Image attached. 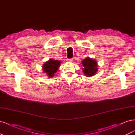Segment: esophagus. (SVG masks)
Returning a JSON list of instances; mask_svg holds the SVG:
<instances>
[{"instance_id": "esophagus-1", "label": "esophagus", "mask_w": 135, "mask_h": 135, "mask_svg": "<svg viewBox=\"0 0 135 135\" xmlns=\"http://www.w3.org/2000/svg\"><path fill=\"white\" fill-rule=\"evenodd\" d=\"M66 61L69 62H73V61H74V59H68L66 60Z\"/></svg>"}]
</instances>
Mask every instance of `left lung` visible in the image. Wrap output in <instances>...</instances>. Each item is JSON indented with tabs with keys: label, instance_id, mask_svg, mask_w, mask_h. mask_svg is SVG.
<instances>
[{
	"label": "left lung",
	"instance_id": "1",
	"mask_svg": "<svg viewBox=\"0 0 135 135\" xmlns=\"http://www.w3.org/2000/svg\"><path fill=\"white\" fill-rule=\"evenodd\" d=\"M81 63L84 67L82 70L84 75L87 76H91L96 73L97 71V64L95 60L87 57L82 61Z\"/></svg>",
	"mask_w": 135,
	"mask_h": 135
}]
</instances>
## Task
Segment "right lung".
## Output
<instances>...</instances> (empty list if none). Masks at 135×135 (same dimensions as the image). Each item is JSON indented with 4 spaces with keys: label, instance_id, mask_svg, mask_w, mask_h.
<instances>
[{
    "label": "right lung",
    "instance_id": "right-lung-1",
    "mask_svg": "<svg viewBox=\"0 0 135 135\" xmlns=\"http://www.w3.org/2000/svg\"><path fill=\"white\" fill-rule=\"evenodd\" d=\"M61 64V61L53 59L49 60L43 65L42 68L44 73H46L48 77L54 76L55 73L57 71Z\"/></svg>",
    "mask_w": 135,
    "mask_h": 135
}]
</instances>
